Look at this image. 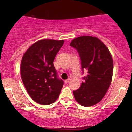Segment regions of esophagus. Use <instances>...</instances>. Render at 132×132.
<instances>
[{
    "label": "esophagus",
    "mask_w": 132,
    "mask_h": 132,
    "mask_svg": "<svg viewBox=\"0 0 132 132\" xmlns=\"http://www.w3.org/2000/svg\"><path fill=\"white\" fill-rule=\"evenodd\" d=\"M69 81H70V79H69V78H68V79L65 80L64 82H65V83H68V82H69Z\"/></svg>",
    "instance_id": "34e87169"
}]
</instances>
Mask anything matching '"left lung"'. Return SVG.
I'll return each instance as SVG.
<instances>
[{
  "label": "left lung",
  "mask_w": 132,
  "mask_h": 132,
  "mask_svg": "<svg viewBox=\"0 0 132 132\" xmlns=\"http://www.w3.org/2000/svg\"><path fill=\"white\" fill-rule=\"evenodd\" d=\"M70 46L77 50L81 60L84 82L74 90L76 101L84 107H90L99 102L109 89L112 79L113 64L109 50L97 37L82 36L76 38Z\"/></svg>",
  "instance_id": "1"
}]
</instances>
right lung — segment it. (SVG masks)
<instances>
[{
    "label": "right lung",
    "instance_id": "1",
    "mask_svg": "<svg viewBox=\"0 0 132 132\" xmlns=\"http://www.w3.org/2000/svg\"><path fill=\"white\" fill-rule=\"evenodd\" d=\"M63 44L64 40H39L23 56L21 78L28 94L38 104H52L61 92L64 81L57 77L53 61Z\"/></svg>",
    "mask_w": 132,
    "mask_h": 132
}]
</instances>
